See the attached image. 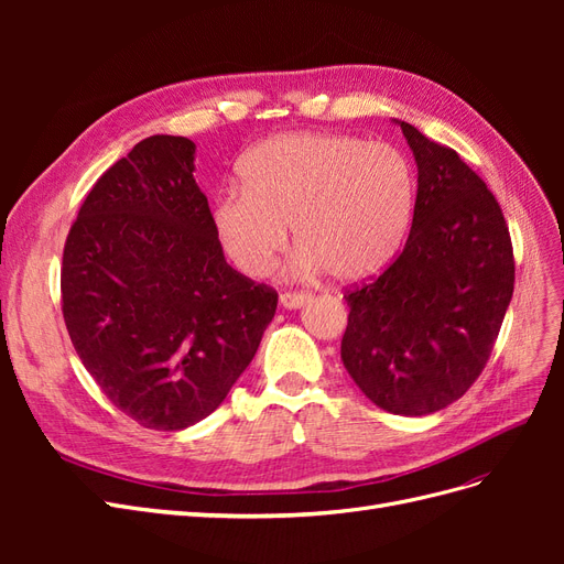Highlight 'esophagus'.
<instances>
[{
	"mask_svg": "<svg viewBox=\"0 0 564 564\" xmlns=\"http://www.w3.org/2000/svg\"><path fill=\"white\" fill-rule=\"evenodd\" d=\"M308 299H311V294H305V292H284L280 296V303L284 305V308H301L303 303H308Z\"/></svg>",
	"mask_w": 564,
	"mask_h": 564,
	"instance_id": "34e87169",
	"label": "esophagus"
}]
</instances>
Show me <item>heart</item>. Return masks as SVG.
<instances>
[{
    "instance_id": "heart-1",
    "label": "heart",
    "mask_w": 564,
    "mask_h": 564,
    "mask_svg": "<svg viewBox=\"0 0 564 564\" xmlns=\"http://www.w3.org/2000/svg\"><path fill=\"white\" fill-rule=\"evenodd\" d=\"M242 187L214 202V228L228 259L249 278L275 265L292 224L305 275L369 280L395 259L412 226L416 176L395 145L346 133H284L251 148Z\"/></svg>"
}]
</instances>
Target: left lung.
<instances>
[{
    "label": "left lung",
    "instance_id": "left-lung-1",
    "mask_svg": "<svg viewBox=\"0 0 564 564\" xmlns=\"http://www.w3.org/2000/svg\"><path fill=\"white\" fill-rule=\"evenodd\" d=\"M419 166L412 230L381 275L346 289L340 360L390 414L423 416L480 377L516 284L508 224L487 183L406 122Z\"/></svg>",
    "mask_w": 564,
    "mask_h": 564
}]
</instances>
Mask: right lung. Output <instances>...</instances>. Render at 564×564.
Wrapping results in <instances>:
<instances>
[{"label": "right lung", "mask_w": 564, "mask_h": 564, "mask_svg": "<svg viewBox=\"0 0 564 564\" xmlns=\"http://www.w3.org/2000/svg\"><path fill=\"white\" fill-rule=\"evenodd\" d=\"M195 143L150 135L100 176L67 232L63 319L104 395L145 429L209 416L253 360L278 292L226 263Z\"/></svg>", "instance_id": "add662e5"}]
</instances>
